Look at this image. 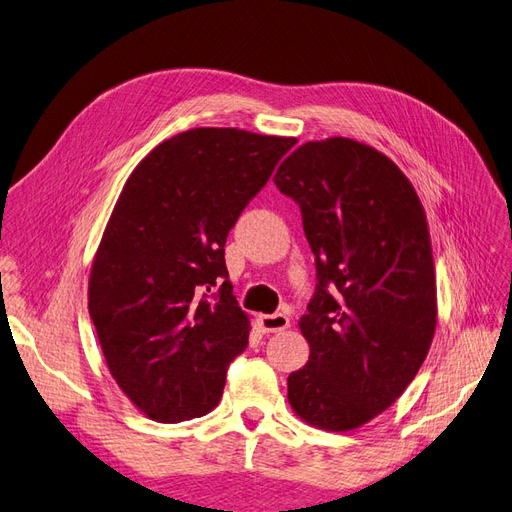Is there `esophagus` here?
<instances>
[{
	"instance_id": "34e87169",
	"label": "esophagus",
	"mask_w": 512,
	"mask_h": 512,
	"mask_svg": "<svg viewBox=\"0 0 512 512\" xmlns=\"http://www.w3.org/2000/svg\"><path fill=\"white\" fill-rule=\"evenodd\" d=\"M258 327L262 333H280L290 327V318L286 314H260Z\"/></svg>"
}]
</instances>
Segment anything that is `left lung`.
<instances>
[{"label":"left lung","mask_w":512,"mask_h":512,"mask_svg":"<svg viewBox=\"0 0 512 512\" xmlns=\"http://www.w3.org/2000/svg\"><path fill=\"white\" fill-rule=\"evenodd\" d=\"M273 181L299 203L318 271L288 404L307 425L350 431L408 389L436 333L425 209L391 158L344 136L294 149Z\"/></svg>","instance_id":"8db88e82"}]
</instances>
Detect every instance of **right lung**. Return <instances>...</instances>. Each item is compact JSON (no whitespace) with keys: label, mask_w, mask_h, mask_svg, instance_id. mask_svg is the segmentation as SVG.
<instances>
[{"label":"right lung","mask_w":512,"mask_h":512,"mask_svg":"<svg viewBox=\"0 0 512 512\" xmlns=\"http://www.w3.org/2000/svg\"><path fill=\"white\" fill-rule=\"evenodd\" d=\"M294 143L194 128L149 151L123 185L91 265L89 316L108 371L151 421H190L218 406L250 337L228 282L226 237Z\"/></svg>","instance_id":"right-lung-1"}]
</instances>
